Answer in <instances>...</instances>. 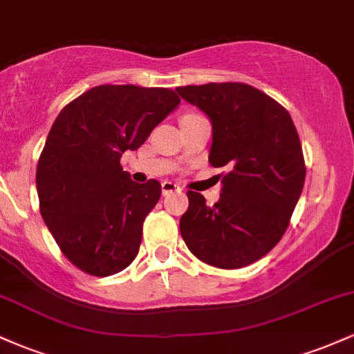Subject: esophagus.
<instances>
[{"mask_svg":"<svg viewBox=\"0 0 354 354\" xmlns=\"http://www.w3.org/2000/svg\"><path fill=\"white\" fill-rule=\"evenodd\" d=\"M161 191H163V194L166 196V194L174 193V191H181V186H178L173 181H163L161 183Z\"/></svg>","mask_w":354,"mask_h":354,"instance_id":"obj_1","label":"esophagus"}]
</instances>
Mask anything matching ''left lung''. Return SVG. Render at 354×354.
<instances>
[{
	"instance_id": "8db88e82",
	"label": "left lung",
	"mask_w": 354,
	"mask_h": 354,
	"mask_svg": "<svg viewBox=\"0 0 354 354\" xmlns=\"http://www.w3.org/2000/svg\"><path fill=\"white\" fill-rule=\"evenodd\" d=\"M213 124L209 163L228 166L219 201L188 191L181 236L201 261L236 270L270 253L290 225L306 166L290 113L245 83L176 88Z\"/></svg>"
}]
</instances>
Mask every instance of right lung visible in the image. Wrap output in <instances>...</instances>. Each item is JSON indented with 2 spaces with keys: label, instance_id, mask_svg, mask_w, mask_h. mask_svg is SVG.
Returning a JSON list of instances; mask_svg holds the SVG:
<instances>
[{
  "label": "right lung",
  "instance_id": "add662e5",
  "mask_svg": "<svg viewBox=\"0 0 354 354\" xmlns=\"http://www.w3.org/2000/svg\"><path fill=\"white\" fill-rule=\"evenodd\" d=\"M180 103L168 88L101 84L53 123L36 168L39 211L61 253L84 273L104 278L136 258L161 185H138L120 160Z\"/></svg>",
  "mask_w": 354,
  "mask_h": 354
}]
</instances>
